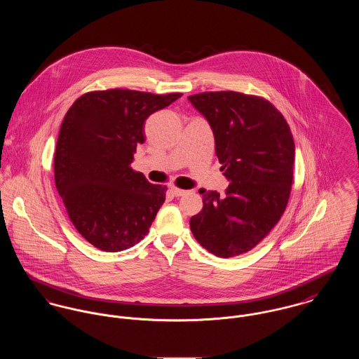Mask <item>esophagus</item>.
Returning a JSON list of instances; mask_svg holds the SVG:
<instances>
[{"label":"esophagus","instance_id":"esophagus-1","mask_svg":"<svg viewBox=\"0 0 359 359\" xmlns=\"http://www.w3.org/2000/svg\"><path fill=\"white\" fill-rule=\"evenodd\" d=\"M170 191H172V194L176 196V197H182V196H184V194L187 193L186 190H182V189H177V187H170Z\"/></svg>","mask_w":359,"mask_h":359}]
</instances>
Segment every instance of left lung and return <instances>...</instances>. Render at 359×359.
I'll use <instances>...</instances> for the list:
<instances>
[{
  "instance_id": "1",
  "label": "left lung",
  "mask_w": 359,
  "mask_h": 359,
  "mask_svg": "<svg viewBox=\"0 0 359 359\" xmlns=\"http://www.w3.org/2000/svg\"><path fill=\"white\" fill-rule=\"evenodd\" d=\"M210 123L220 170L231 182L223 194L206 191L190 219L194 238L219 257L253 249L283 215L293 180L294 140L267 99L234 90L189 96Z\"/></svg>"
}]
</instances>
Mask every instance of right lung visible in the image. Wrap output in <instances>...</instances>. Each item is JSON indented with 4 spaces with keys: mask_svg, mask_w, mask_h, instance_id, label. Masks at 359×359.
<instances>
[{
    "mask_svg": "<svg viewBox=\"0 0 359 359\" xmlns=\"http://www.w3.org/2000/svg\"><path fill=\"white\" fill-rule=\"evenodd\" d=\"M182 93L92 90L62 122L53 158L55 184L83 238L104 252L125 250L149 233L166 187L130 168L144 122Z\"/></svg>",
    "mask_w": 359,
    "mask_h": 359,
    "instance_id": "1",
    "label": "right lung"
}]
</instances>
